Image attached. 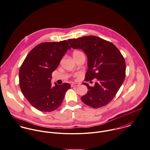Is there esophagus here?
Returning <instances> with one entry per match:
<instances>
[{
  "label": "esophagus",
  "mask_w": 150,
  "mask_h": 150,
  "mask_svg": "<svg viewBox=\"0 0 150 150\" xmlns=\"http://www.w3.org/2000/svg\"><path fill=\"white\" fill-rule=\"evenodd\" d=\"M79 86V83H72L71 84V87H76V86Z\"/></svg>",
  "instance_id": "esophagus-1"
}]
</instances>
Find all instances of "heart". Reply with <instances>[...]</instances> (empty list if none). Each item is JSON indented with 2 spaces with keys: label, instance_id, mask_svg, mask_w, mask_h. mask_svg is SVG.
<instances>
[{
  "label": "heart",
  "instance_id": "heart-1",
  "mask_svg": "<svg viewBox=\"0 0 150 150\" xmlns=\"http://www.w3.org/2000/svg\"><path fill=\"white\" fill-rule=\"evenodd\" d=\"M82 53L81 51L76 50V51L74 52V53H73V55H75V54H79V53Z\"/></svg>",
  "mask_w": 150,
  "mask_h": 150
}]
</instances>
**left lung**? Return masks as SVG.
I'll list each match as a JSON object with an SVG mask.
<instances>
[{
  "label": "left lung",
  "instance_id": "1",
  "mask_svg": "<svg viewBox=\"0 0 150 150\" xmlns=\"http://www.w3.org/2000/svg\"><path fill=\"white\" fill-rule=\"evenodd\" d=\"M68 41L72 48L83 50L87 56L84 81L97 80L94 87L83 83L88 90L81 100L93 108L106 105L115 97L125 79L124 57L113 44L96 36H84Z\"/></svg>",
  "mask_w": 150,
  "mask_h": 150
}]
</instances>
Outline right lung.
Returning a JSON list of instances; mask_svg holds the SVG:
<instances>
[{
	"mask_svg": "<svg viewBox=\"0 0 150 150\" xmlns=\"http://www.w3.org/2000/svg\"><path fill=\"white\" fill-rule=\"evenodd\" d=\"M68 42H45L35 46L27 55L19 72V86L26 99L37 110L50 112L62 104L69 83H51L52 74L68 50Z\"/></svg>",
	"mask_w": 150,
	"mask_h": 150,
	"instance_id": "add662e5",
	"label": "right lung"
}]
</instances>
